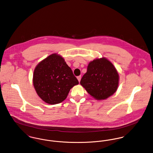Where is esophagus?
<instances>
[{"mask_svg": "<svg viewBox=\"0 0 153 153\" xmlns=\"http://www.w3.org/2000/svg\"><path fill=\"white\" fill-rule=\"evenodd\" d=\"M77 80H78V81L80 82V80H81V76H77Z\"/></svg>", "mask_w": 153, "mask_h": 153, "instance_id": "obj_1", "label": "esophagus"}]
</instances>
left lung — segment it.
I'll return each instance as SVG.
<instances>
[{
  "label": "left lung",
  "mask_w": 153,
  "mask_h": 153,
  "mask_svg": "<svg viewBox=\"0 0 153 153\" xmlns=\"http://www.w3.org/2000/svg\"><path fill=\"white\" fill-rule=\"evenodd\" d=\"M119 76L114 65L105 58L90 62L80 84L97 100H104L114 94L119 85Z\"/></svg>",
  "instance_id": "8db88e82"
}]
</instances>
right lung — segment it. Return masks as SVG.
<instances>
[{
	"label": "right lung",
	"mask_w": 153,
	"mask_h": 153,
	"mask_svg": "<svg viewBox=\"0 0 153 153\" xmlns=\"http://www.w3.org/2000/svg\"><path fill=\"white\" fill-rule=\"evenodd\" d=\"M33 82L36 94L51 105L63 101L71 88L79 84L71 68L57 53L50 55L36 66Z\"/></svg>",
	"instance_id": "obj_1"
}]
</instances>
